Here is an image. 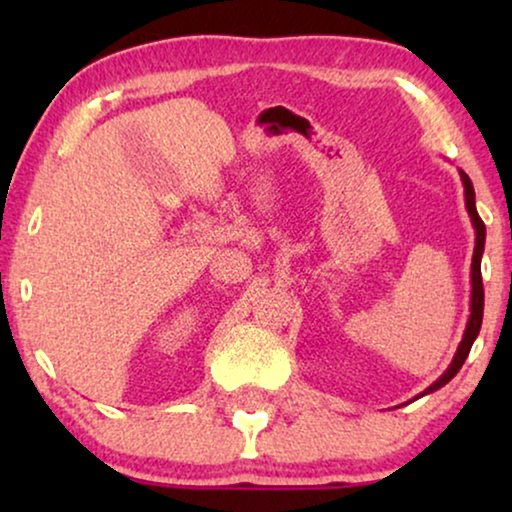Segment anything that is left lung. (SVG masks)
<instances>
[{"label": "left lung", "instance_id": "left-lung-1", "mask_svg": "<svg viewBox=\"0 0 512 512\" xmlns=\"http://www.w3.org/2000/svg\"><path fill=\"white\" fill-rule=\"evenodd\" d=\"M459 177H461V184H464V198H466L468 216H471V223H473V228H475V249H473V263H471V314H468L464 338H461L457 352H454L452 363H450V366H447L445 373L440 375L438 380L431 384L429 389H424L422 394L415 396V398H422L426 394H433V391H438L440 387H445V384L450 382L452 377L459 373V368L464 366L466 356H468V352H471L473 342H475V338H478L480 326H482V310H485V289H482L480 261H482V251H485V223H482L478 209H475V191H473L471 179H468V174L464 170H459Z\"/></svg>", "mask_w": 512, "mask_h": 512}]
</instances>
